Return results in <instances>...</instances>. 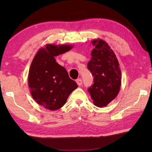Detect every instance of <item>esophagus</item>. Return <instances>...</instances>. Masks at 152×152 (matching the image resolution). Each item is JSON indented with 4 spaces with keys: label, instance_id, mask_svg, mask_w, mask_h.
<instances>
[{
    "label": "esophagus",
    "instance_id": "1",
    "mask_svg": "<svg viewBox=\"0 0 152 152\" xmlns=\"http://www.w3.org/2000/svg\"><path fill=\"white\" fill-rule=\"evenodd\" d=\"M76 83L78 84V86H81L82 84V80L81 78H78L76 80Z\"/></svg>",
    "mask_w": 152,
    "mask_h": 152
}]
</instances>
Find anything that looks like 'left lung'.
I'll return each instance as SVG.
<instances>
[{
  "instance_id": "obj_1",
  "label": "left lung",
  "mask_w": 152,
  "mask_h": 152,
  "mask_svg": "<svg viewBox=\"0 0 152 152\" xmlns=\"http://www.w3.org/2000/svg\"><path fill=\"white\" fill-rule=\"evenodd\" d=\"M94 48L88 68L94 76V84L88 88L93 103L106 107L119 94L121 85V71L114 51L104 40L91 41Z\"/></svg>"
}]
</instances>
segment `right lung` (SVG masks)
<instances>
[{
    "instance_id": "obj_1",
    "label": "right lung",
    "mask_w": 152,
    "mask_h": 152,
    "mask_svg": "<svg viewBox=\"0 0 152 152\" xmlns=\"http://www.w3.org/2000/svg\"><path fill=\"white\" fill-rule=\"evenodd\" d=\"M71 45L46 44L33 58L28 74V86L33 99L50 110L62 107L78 85L70 78L66 68L56 62L55 56L67 52Z\"/></svg>"
}]
</instances>
